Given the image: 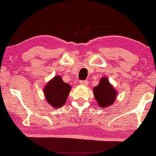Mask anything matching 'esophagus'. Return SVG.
<instances>
[{
    "label": "esophagus",
    "mask_w": 156,
    "mask_h": 156,
    "mask_svg": "<svg viewBox=\"0 0 156 156\" xmlns=\"http://www.w3.org/2000/svg\"><path fill=\"white\" fill-rule=\"evenodd\" d=\"M80 84L82 85H84V86H87L88 82V80H80Z\"/></svg>",
    "instance_id": "esophagus-1"
}]
</instances>
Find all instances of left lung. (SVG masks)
Returning <instances> with one entry per match:
<instances>
[{"instance_id":"obj_1","label":"left lung","mask_w":156,"mask_h":156,"mask_svg":"<svg viewBox=\"0 0 156 156\" xmlns=\"http://www.w3.org/2000/svg\"><path fill=\"white\" fill-rule=\"evenodd\" d=\"M94 95L97 103L101 107L111 105L117 97V92L109 83L107 78H102L97 87L93 89Z\"/></svg>"}]
</instances>
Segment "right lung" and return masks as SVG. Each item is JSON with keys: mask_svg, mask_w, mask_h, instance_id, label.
Returning <instances> with one entry per match:
<instances>
[{"mask_svg": "<svg viewBox=\"0 0 156 156\" xmlns=\"http://www.w3.org/2000/svg\"><path fill=\"white\" fill-rule=\"evenodd\" d=\"M70 90V86L63 81L60 76H55L45 86L44 94L46 100L51 107L59 108L66 102Z\"/></svg>", "mask_w": 156, "mask_h": 156, "instance_id": "right-lung-1", "label": "right lung"}]
</instances>
